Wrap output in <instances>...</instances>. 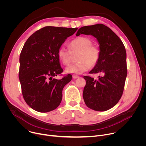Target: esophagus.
<instances>
[{"label": "esophagus", "instance_id": "esophagus-1", "mask_svg": "<svg viewBox=\"0 0 146 146\" xmlns=\"http://www.w3.org/2000/svg\"><path fill=\"white\" fill-rule=\"evenodd\" d=\"M72 77H73V79H76V78H77L79 77L78 76L76 75V74H73V75L72 76Z\"/></svg>", "mask_w": 146, "mask_h": 146}]
</instances>
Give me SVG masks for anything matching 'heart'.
Returning a JSON list of instances; mask_svg holds the SVG:
<instances>
[{"mask_svg": "<svg viewBox=\"0 0 146 146\" xmlns=\"http://www.w3.org/2000/svg\"><path fill=\"white\" fill-rule=\"evenodd\" d=\"M69 49L65 46H60L58 50V56L62 64L69 65L72 62V52H78L76 64L68 66V73L81 74L88 70L91 66H96L100 58V50L95 45H92V40L87 37L80 36L72 40Z\"/></svg>", "mask_w": 146, "mask_h": 146, "instance_id": "1", "label": "heart"}]
</instances>
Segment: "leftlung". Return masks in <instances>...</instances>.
<instances>
[{
    "label": "left lung",
    "mask_w": 146,
    "mask_h": 146,
    "mask_svg": "<svg viewBox=\"0 0 146 146\" xmlns=\"http://www.w3.org/2000/svg\"><path fill=\"white\" fill-rule=\"evenodd\" d=\"M92 35L99 44L100 58L90 74L101 73L98 80L84 76L86 85L83 98L88 108L103 111L114 107L121 99L127 76V53L118 36L109 27L96 24L80 28L77 33Z\"/></svg>",
    "instance_id": "8db88e82"
}]
</instances>
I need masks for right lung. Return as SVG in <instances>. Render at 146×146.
I'll use <instances>...</instances> for the list:
<instances>
[{"label":"right lung","mask_w":146,"mask_h":146,"mask_svg":"<svg viewBox=\"0 0 146 146\" xmlns=\"http://www.w3.org/2000/svg\"><path fill=\"white\" fill-rule=\"evenodd\" d=\"M77 30L46 27L33 33L25 42L19 56V79L23 98L33 110L47 113L60 105L62 90L72 76L69 74L60 80L55 78L63 72L58 50Z\"/></svg>","instance_id":"1"}]
</instances>
